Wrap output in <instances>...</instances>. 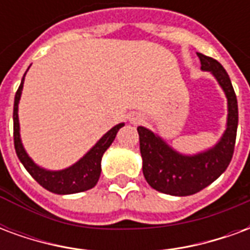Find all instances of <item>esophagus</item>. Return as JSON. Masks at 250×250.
Returning <instances> with one entry per match:
<instances>
[{"label": "esophagus", "instance_id": "34e87169", "mask_svg": "<svg viewBox=\"0 0 250 250\" xmlns=\"http://www.w3.org/2000/svg\"><path fill=\"white\" fill-rule=\"evenodd\" d=\"M128 120H130V123L131 125H139L141 123L142 120V116L141 115H138V114H134V115H131L130 118H128Z\"/></svg>", "mask_w": 250, "mask_h": 250}]
</instances>
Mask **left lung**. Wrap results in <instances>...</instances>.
I'll use <instances>...</instances> for the list:
<instances>
[{
	"instance_id": "8db88e82",
	"label": "left lung",
	"mask_w": 250,
	"mask_h": 250,
	"mask_svg": "<svg viewBox=\"0 0 250 250\" xmlns=\"http://www.w3.org/2000/svg\"><path fill=\"white\" fill-rule=\"evenodd\" d=\"M201 69L210 72L228 100L226 128L214 146L186 155L174 150L163 138L146 127H138L143 175L158 191L177 197L191 195L213 184L224 173L233 157L238 125V105L230 77L220 62L197 53Z\"/></svg>"
}]
</instances>
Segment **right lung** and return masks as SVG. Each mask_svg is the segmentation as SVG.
Listing matches in <instances>:
<instances>
[{"label": "right lung", "mask_w": 250, "mask_h": 250, "mask_svg": "<svg viewBox=\"0 0 250 250\" xmlns=\"http://www.w3.org/2000/svg\"><path fill=\"white\" fill-rule=\"evenodd\" d=\"M29 69V68H28ZM26 69V72H28ZM25 72V75H26ZM25 75L21 80L19 89L14 96V107H13V136H14V148L17 152L20 162L24 165L26 171L33 177L46 190L55 194H75L82 193L85 190L92 188L98 184L99 177L102 173V158L103 154L107 151V148L114 142L115 136L118 131L125 125V123H119L111 130L107 131L95 146L83 155L77 162H75L69 167L62 170H46L41 167L37 163L33 162V159L25 151L24 145L21 142L20 135V120H19V103L24 88Z\"/></svg>", "instance_id": "add662e5"}]
</instances>
